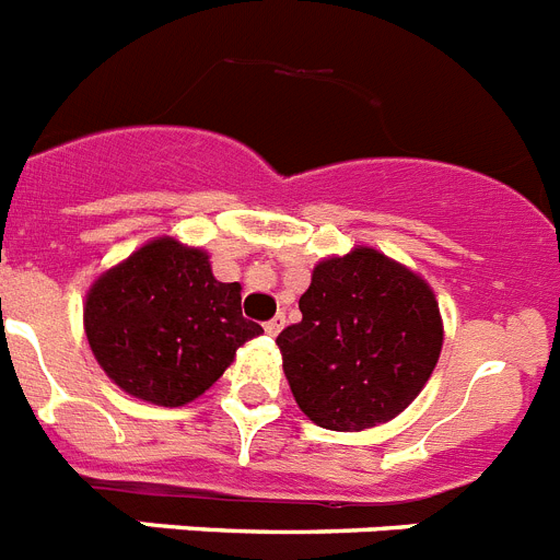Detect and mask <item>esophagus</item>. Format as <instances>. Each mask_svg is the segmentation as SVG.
Instances as JSON below:
<instances>
[{"label": "esophagus", "mask_w": 560, "mask_h": 560, "mask_svg": "<svg viewBox=\"0 0 560 560\" xmlns=\"http://www.w3.org/2000/svg\"><path fill=\"white\" fill-rule=\"evenodd\" d=\"M283 326H285V317L283 314H277V317H271L262 328H266V334H269V337H277V334L283 331Z\"/></svg>", "instance_id": "1"}]
</instances>
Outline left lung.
I'll list each match as a JSON object with an SVG mask.
<instances>
[{
    "label": "left lung",
    "mask_w": 560,
    "mask_h": 560,
    "mask_svg": "<svg viewBox=\"0 0 560 560\" xmlns=\"http://www.w3.org/2000/svg\"><path fill=\"white\" fill-rule=\"evenodd\" d=\"M303 319L277 346L300 410L326 430H365L399 417L442 351L436 294L376 248L314 266Z\"/></svg>",
    "instance_id": "1"
}]
</instances>
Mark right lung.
<instances>
[{
  "mask_svg": "<svg viewBox=\"0 0 560 560\" xmlns=\"http://www.w3.org/2000/svg\"><path fill=\"white\" fill-rule=\"evenodd\" d=\"M84 331L104 374L164 408L198 399L262 328L241 312V283L214 280L203 248L158 237L88 291Z\"/></svg>",
  "mask_w": 560,
  "mask_h": 560,
  "instance_id": "obj_1",
  "label": "right lung"
}]
</instances>
